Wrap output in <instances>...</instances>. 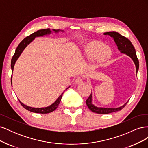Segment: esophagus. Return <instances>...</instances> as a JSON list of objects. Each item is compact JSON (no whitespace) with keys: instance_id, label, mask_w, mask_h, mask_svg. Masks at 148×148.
I'll return each mask as SVG.
<instances>
[{"instance_id":"esophagus-1","label":"esophagus","mask_w":148,"mask_h":148,"mask_svg":"<svg viewBox=\"0 0 148 148\" xmlns=\"http://www.w3.org/2000/svg\"><path fill=\"white\" fill-rule=\"evenodd\" d=\"M83 83V78L82 77H78L77 78L75 81V83L76 84H81Z\"/></svg>"}]
</instances>
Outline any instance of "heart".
I'll list each match as a JSON object with an SVG mask.
<instances>
[{"label":"heart","instance_id":"obj_1","mask_svg":"<svg viewBox=\"0 0 148 148\" xmlns=\"http://www.w3.org/2000/svg\"><path fill=\"white\" fill-rule=\"evenodd\" d=\"M83 52L88 60H96V68L106 64L112 56L110 48L97 41L87 44L83 48Z\"/></svg>","mask_w":148,"mask_h":148}]
</instances>
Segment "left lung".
I'll return each instance as SVG.
<instances>
[{"label":"left lung","instance_id":"obj_1","mask_svg":"<svg viewBox=\"0 0 148 148\" xmlns=\"http://www.w3.org/2000/svg\"><path fill=\"white\" fill-rule=\"evenodd\" d=\"M104 35L109 36L110 37L112 38L114 40L115 44H117V48L119 51L122 53L126 54L128 57H130L133 60L134 64L136 66V72L138 73L139 69V61L136 56L135 49L131 41L128 39L125 38L123 36L120 34L119 33L115 32V31H109V32L104 33ZM128 101L124 104L123 106L116 107V108H109V107H97L92 104V93L91 95L89 96L88 99L86 101V105L88 106V108L90 109L92 112L97 114H107L112 112H115L120 110H122L123 107L127 104Z\"/></svg>","mask_w":148,"mask_h":148}]
</instances>
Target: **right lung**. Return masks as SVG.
Returning a JSON list of instances; mask_svg holds the SVG:
<instances>
[{
	"label": "right lung",
	"instance_id": "right-lung-1",
	"mask_svg": "<svg viewBox=\"0 0 148 148\" xmlns=\"http://www.w3.org/2000/svg\"><path fill=\"white\" fill-rule=\"evenodd\" d=\"M52 31L54 32L55 33H59L60 31H62V32H64V30L53 29H52V30H51L49 28L38 30L37 31H36V32L33 33V34H31L30 36H27L26 38H25L23 40V41H22L19 44V45L18 46V47L16 49L15 52L14 53V55H13L12 59V60H11V69H12V73H13V68H14V65L15 64L16 61L18 59L20 56L21 55V53H22V52L23 51L24 49L26 47V46H27L28 44H29L31 42H32L35 39V38L42 37V36H47L49 34H51L52 33ZM11 83L12 84V75L11 77ZM70 87V86H69L66 89L69 88ZM63 94H64V92L62 93L61 95L59 96V97L57 98V100L51 105L47 107H41V108H35V107H29V106H28L24 104L23 103H22L20 100H19V101L21 103V106H23L25 109H26V110H28L30 112H34V113H39V114H48V113L52 112H53V111H54L57 108L58 106H59L60 104Z\"/></svg>",
	"mask_w": 148,
	"mask_h": 148
}]
</instances>
